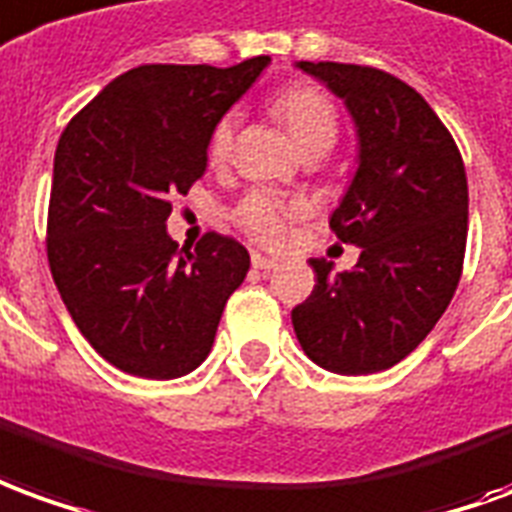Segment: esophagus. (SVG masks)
Listing matches in <instances>:
<instances>
[{
    "mask_svg": "<svg viewBox=\"0 0 512 512\" xmlns=\"http://www.w3.org/2000/svg\"><path fill=\"white\" fill-rule=\"evenodd\" d=\"M250 262H253V267H256V270H262V273H270V270H275V267H278V262H275V259H270V256H262V253H253V256H250Z\"/></svg>",
    "mask_w": 512,
    "mask_h": 512,
    "instance_id": "obj_1",
    "label": "esophagus"
}]
</instances>
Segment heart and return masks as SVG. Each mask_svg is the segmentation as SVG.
Returning a JSON list of instances; mask_svg holds the SVG:
<instances>
[{"mask_svg": "<svg viewBox=\"0 0 512 512\" xmlns=\"http://www.w3.org/2000/svg\"><path fill=\"white\" fill-rule=\"evenodd\" d=\"M273 115L284 123L300 154L308 151H331L339 134V115L333 101L317 88L295 85L281 90L273 99ZM237 112H226L209 134V157L223 162L231 154L234 132H237ZM303 215L300 201H289L284 195L270 190H250L231 209L234 226L248 234L259 245H281L289 231V223Z\"/></svg>", "mask_w": 512, "mask_h": 512, "instance_id": "b5f03b06", "label": "heart"}]
</instances>
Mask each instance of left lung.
<instances>
[{
  "mask_svg": "<svg viewBox=\"0 0 512 512\" xmlns=\"http://www.w3.org/2000/svg\"><path fill=\"white\" fill-rule=\"evenodd\" d=\"M295 65L339 96L355 123L358 168L331 228L361 256L344 273L311 259L317 284L292 308V325L314 364L372 375L413 353L458 289L466 168L447 126L402 79L369 65Z\"/></svg>",
  "mask_w": 512,
  "mask_h": 512,
  "instance_id": "left-lung-1",
  "label": "left lung"
}]
</instances>
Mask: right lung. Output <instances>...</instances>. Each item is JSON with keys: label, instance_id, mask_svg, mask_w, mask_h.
Returning a JSON list of instances; mask_svg holds the SVG:
<instances>
[{"label": "right lung", "instance_id": "1", "mask_svg": "<svg viewBox=\"0 0 512 512\" xmlns=\"http://www.w3.org/2000/svg\"><path fill=\"white\" fill-rule=\"evenodd\" d=\"M267 63L132 68L76 112L57 143L52 278L90 347L126 375L170 380L201 366L248 275L237 239L209 231L195 250L179 248L168 217L170 198L204 176L215 123Z\"/></svg>", "mask_w": 512, "mask_h": 512}]
</instances>
